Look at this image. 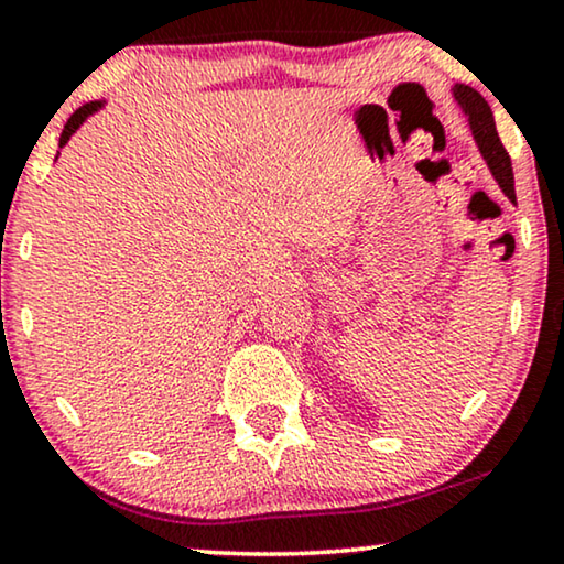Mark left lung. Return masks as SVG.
<instances>
[{
  "label": "left lung",
  "mask_w": 564,
  "mask_h": 564,
  "mask_svg": "<svg viewBox=\"0 0 564 564\" xmlns=\"http://www.w3.org/2000/svg\"><path fill=\"white\" fill-rule=\"evenodd\" d=\"M455 99L463 107V112L467 115V122H470L473 138L478 142L482 158H486L490 173L498 181V186L503 188V194L517 204V192H513V171H511V158L506 153L501 138H498L496 122H494V112H490L488 101L480 97L473 86L457 84L455 89Z\"/></svg>",
  "instance_id": "obj_1"
}]
</instances>
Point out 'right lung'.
I'll use <instances>...</instances> for the list:
<instances>
[{
	"label": "right lung",
	"instance_id": "right-lung-1",
	"mask_svg": "<svg viewBox=\"0 0 564 564\" xmlns=\"http://www.w3.org/2000/svg\"><path fill=\"white\" fill-rule=\"evenodd\" d=\"M97 109H101V101H89V105L78 107V109H76V112L68 117V122H66V127H63V132H61V142H58V145H61V148H63V145H66V142L70 140V134H74V132L78 130V127H82V124H84V120H86V117H89V115H94V112H97Z\"/></svg>",
	"mask_w": 564,
	"mask_h": 564
}]
</instances>
